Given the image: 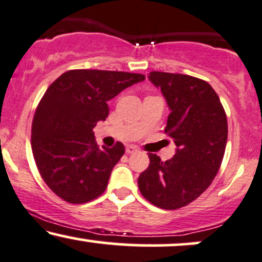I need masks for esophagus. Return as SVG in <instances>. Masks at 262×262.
Returning <instances> with one entry per match:
<instances>
[{
  "label": "esophagus",
  "mask_w": 262,
  "mask_h": 262,
  "mask_svg": "<svg viewBox=\"0 0 262 262\" xmlns=\"http://www.w3.org/2000/svg\"><path fill=\"white\" fill-rule=\"evenodd\" d=\"M138 150L137 147L135 146H127L126 147V153H128V155H131V153H136Z\"/></svg>",
  "instance_id": "esophagus-1"
}]
</instances>
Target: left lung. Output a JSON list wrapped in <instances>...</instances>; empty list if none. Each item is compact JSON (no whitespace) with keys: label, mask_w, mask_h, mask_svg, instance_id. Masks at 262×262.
<instances>
[{"label":"left lung","mask_w":262,"mask_h":262,"mask_svg":"<svg viewBox=\"0 0 262 262\" xmlns=\"http://www.w3.org/2000/svg\"><path fill=\"white\" fill-rule=\"evenodd\" d=\"M148 78L161 88L170 109L164 132L174 140L177 153L165 162L149 153L138 187L152 205L178 210L198 199L220 170L228 137L227 115L206 81L158 71Z\"/></svg>","instance_id":"1"}]
</instances>
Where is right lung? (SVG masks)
I'll return each instance as SVG.
<instances>
[{
	"label": "right lung",
	"instance_id": "right-lung-1",
	"mask_svg": "<svg viewBox=\"0 0 262 262\" xmlns=\"http://www.w3.org/2000/svg\"><path fill=\"white\" fill-rule=\"evenodd\" d=\"M144 78L120 71L71 70L46 89L34 114L32 149L42 180L58 198L78 205L105 191L125 147L118 142L100 149L93 128L109 115L107 101Z\"/></svg>",
	"mask_w": 262,
	"mask_h": 262
}]
</instances>
